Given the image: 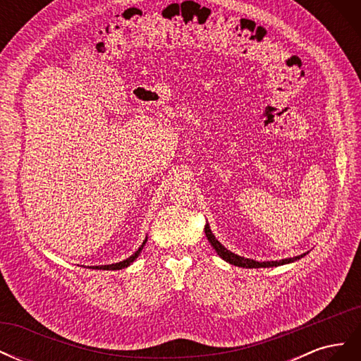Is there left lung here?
Masks as SVG:
<instances>
[{
	"label": "left lung",
	"instance_id": "obj_1",
	"mask_svg": "<svg viewBox=\"0 0 361 361\" xmlns=\"http://www.w3.org/2000/svg\"><path fill=\"white\" fill-rule=\"evenodd\" d=\"M204 233L207 241L211 243V245L214 247V250L216 251V255L220 256L223 260L228 262L231 265L235 267H241V268H272V267H280V265H286V264H292V262H297L301 257H304L307 253L295 256V257H288V259H281V260H267V262H257L255 259H247L243 256H238L235 253H232L231 250H227L218 239L215 238V235L212 233L209 224H204Z\"/></svg>",
	"mask_w": 361,
	"mask_h": 361
}]
</instances>
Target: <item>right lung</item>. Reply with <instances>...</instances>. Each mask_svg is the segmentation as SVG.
Masks as SVG:
<instances>
[{
  "label": "right lung",
  "instance_id": "add662e5",
  "mask_svg": "<svg viewBox=\"0 0 361 361\" xmlns=\"http://www.w3.org/2000/svg\"><path fill=\"white\" fill-rule=\"evenodd\" d=\"M146 243H147V236L145 238V241H143V244H141L140 247H138V250L135 251V253L133 255V256H129L128 259H125V260H122V262H117V264H111V265H97V267H89V268H92V269H111V271H116V269H123V268H128L130 264H133V262L140 256V253H141V250H143V247L146 245Z\"/></svg>",
  "mask_w": 361,
  "mask_h": 361
}]
</instances>
